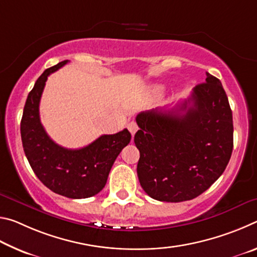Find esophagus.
<instances>
[{"mask_svg": "<svg viewBox=\"0 0 257 257\" xmlns=\"http://www.w3.org/2000/svg\"><path fill=\"white\" fill-rule=\"evenodd\" d=\"M128 129H129L130 134H132V136L134 137L135 134H136V132L138 130V125L136 122H135V121H132V122L128 123Z\"/></svg>", "mask_w": 257, "mask_h": 257, "instance_id": "esophagus-1", "label": "esophagus"}]
</instances>
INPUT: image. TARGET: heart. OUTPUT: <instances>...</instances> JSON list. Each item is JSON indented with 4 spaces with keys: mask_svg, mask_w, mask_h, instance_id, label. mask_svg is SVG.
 <instances>
[{
    "mask_svg": "<svg viewBox=\"0 0 257 257\" xmlns=\"http://www.w3.org/2000/svg\"><path fill=\"white\" fill-rule=\"evenodd\" d=\"M162 87H161V86H158V87H155V92L156 93H160V92H162Z\"/></svg>",
    "mask_w": 257,
    "mask_h": 257,
    "instance_id": "obj_1",
    "label": "heart"
}]
</instances>
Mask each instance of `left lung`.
<instances>
[{"instance_id":"8db88e82","label":"left lung","mask_w":257,"mask_h":257,"mask_svg":"<svg viewBox=\"0 0 257 257\" xmlns=\"http://www.w3.org/2000/svg\"><path fill=\"white\" fill-rule=\"evenodd\" d=\"M136 122L138 179L156 201L178 203L199 196L231 158L232 112L221 81L208 72L187 101L171 110L141 112Z\"/></svg>"}]
</instances>
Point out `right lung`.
Wrapping results in <instances>:
<instances>
[{
  "label": "right lung",
  "mask_w": 257,
  "mask_h": 257,
  "mask_svg": "<svg viewBox=\"0 0 257 257\" xmlns=\"http://www.w3.org/2000/svg\"><path fill=\"white\" fill-rule=\"evenodd\" d=\"M67 63L68 60L46 69L35 82L24 107L21 141L30 167L47 188L68 198H87L104 188L113 163L132 135L128 129L102 135L79 150L64 149L52 141L41 123L40 102L47 77Z\"/></svg>",
  "instance_id": "obj_1"
}]
</instances>
